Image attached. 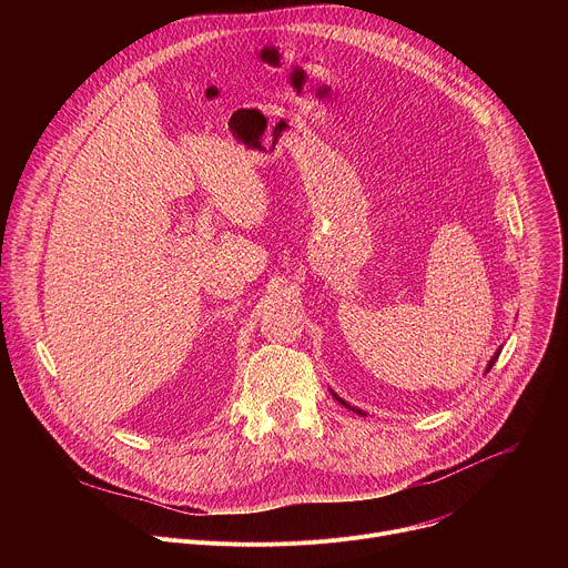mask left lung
<instances>
[{
    "label": "left lung",
    "instance_id": "1",
    "mask_svg": "<svg viewBox=\"0 0 568 568\" xmlns=\"http://www.w3.org/2000/svg\"><path fill=\"white\" fill-rule=\"evenodd\" d=\"M499 355H501V348H497V353H495V355H493V359H490V362H488V366H485V373H490V368H493V366H495V362H497V359H499ZM331 393H333V397H335V399H337V402H339V404H344V407H346V409H351V412H353V414H357V416H366V412H362V409H357V407H351V404H348V402H346V399H342V397H339V395H337V393H335V390H333V388H331Z\"/></svg>",
    "mask_w": 568,
    "mask_h": 568
}]
</instances>
